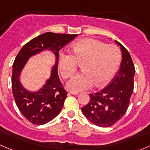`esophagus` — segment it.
<instances>
[{
	"mask_svg": "<svg viewBox=\"0 0 150 150\" xmlns=\"http://www.w3.org/2000/svg\"><path fill=\"white\" fill-rule=\"evenodd\" d=\"M69 92L70 93H72V94H73V95L78 94V92H77V91H69Z\"/></svg>",
	"mask_w": 150,
	"mask_h": 150,
	"instance_id": "34e87169",
	"label": "esophagus"
}]
</instances>
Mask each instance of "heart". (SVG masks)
<instances>
[{
  "label": "heart",
  "mask_w": 150,
  "mask_h": 150,
  "mask_svg": "<svg viewBox=\"0 0 150 150\" xmlns=\"http://www.w3.org/2000/svg\"><path fill=\"white\" fill-rule=\"evenodd\" d=\"M72 54L60 51L58 63L64 78L72 77L82 64L83 72L75 75L67 83L72 91H81L91 88L93 85L103 86L110 82L115 74L121 54L115 45L105 43L94 39H83L72 46Z\"/></svg>",
  "instance_id": "b5f03b06"
}]
</instances>
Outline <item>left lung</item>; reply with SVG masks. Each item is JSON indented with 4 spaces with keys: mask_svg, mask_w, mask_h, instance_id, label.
I'll use <instances>...</instances> for the list:
<instances>
[{
    "mask_svg": "<svg viewBox=\"0 0 150 150\" xmlns=\"http://www.w3.org/2000/svg\"><path fill=\"white\" fill-rule=\"evenodd\" d=\"M122 62L118 72L107 87L99 92L91 93L90 101L83 113L92 123L99 127H110L122 118L128 110L134 91L135 67L131 55L119 42Z\"/></svg>",
    "mask_w": 150,
    "mask_h": 150,
    "instance_id": "8db88e82",
    "label": "left lung"
}]
</instances>
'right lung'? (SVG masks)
Instances as JSON below:
<instances>
[{
  "label": "right lung",
  "instance_id": "right-lung-1",
  "mask_svg": "<svg viewBox=\"0 0 150 150\" xmlns=\"http://www.w3.org/2000/svg\"><path fill=\"white\" fill-rule=\"evenodd\" d=\"M78 35L46 33L27 43L16 57L12 71V91L16 106L22 115L35 125H43L57 117L61 112L67 98L58 75L59 51ZM44 50L52 51L56 57L55 65L46 84L35 92H29L19 80L22 69L30 57Z\"/></svg>",
  "mask_w": 150,
  "mask_h": 150
}]
</instances>
